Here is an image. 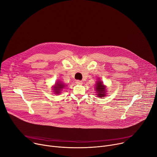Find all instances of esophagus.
Returning a JSON list of instances; mask_svg holds the SVG:
<instances>
[{"mask_svg":"<svg viewBox=\"0 0 157 157\" xmlns=\"http://www.w3.org/2000/svg\"><path fill=\"white\" fill-rule=\"evenodd\" d=\"M75 83H76L77 84H78V85H81V84L83 83V82L81 81V80H77L75 81Z\"/></svg>","mask_w":157,"mask_h":157,"instance_id":"esophagus-1","label":"esophagus"}]
</instances>
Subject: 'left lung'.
I'll list each match as a JSON object with an SVG mask.
<instances>
[{
  "instance_id": "8db88e82",
  "label": "left lung",
  "mask_w": 157,
  "mask_h": 157,
  "mask_svg": "<svg viewBox=\"0 0 157 157\" xmlns=\"http://www.w3.org/2000/svg\"><path fill=\"white\" fill-rule=\"evenodd\" d=\"M95 91L97 92V95L99 98H104L106 95L105 86L103 84L102 81H97L95 85Z\"/></svg>"
}]
</instances>
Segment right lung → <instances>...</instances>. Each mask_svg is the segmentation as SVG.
Wrapping results in <instances>:
<instances>
[{
    "mask_svg": "<svg viewBox=\"0 0 157 157\" xmlns=\"http://www.w3.org/2000/svg\"><path fill=\"white\" fill-rule=\"evenodd\" d=\"M64 87H65V85L62 82H57L55 83V86L53 87V90H54L53 92H55V94H59Z\"/></svg>",
    "mask_w": 157,
    "mask_h": 157,
    "instance_id": "obj_1",
    "label": "right lung"
}]
</instances>
